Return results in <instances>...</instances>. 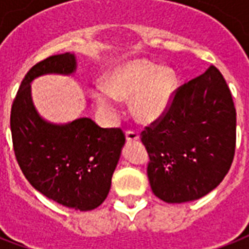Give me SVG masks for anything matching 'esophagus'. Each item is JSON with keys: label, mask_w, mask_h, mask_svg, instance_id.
Here are the masks:
<instances>
[{"label": "esophagus", "mask_w": 249, "mask_h": 249, "mask_svg": "<svg viewBox=\"0 0 249 249\" xmlns=\"http://www.w3.org/2000/svg\"><path fill=\"white\" fill-rule=\"evenodd\" d=\"M139 139V134L134 130H128L126 132V140L127 142H135Z\"/></svg>", "instance_id": "esophagus-1"}]
</instances>
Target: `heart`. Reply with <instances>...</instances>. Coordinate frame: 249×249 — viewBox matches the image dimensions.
Wrapping results in <instances>:
<instances>
[{"label": "heart", "mask_w": 249, "mask_h": 249, "mask_svg": "<svg viewBox=\"0 0 249 249\" xmlns=\"http://www.w3.org/2000/svg\"><path fill=\"white\" fill-rule=\"evenodd\" d=\"M178 88V78L170 67H160L146 59H134L115 66L107 74V86L94 88L98 105L113 110L117 98L132 100V110L142 123L156 122L169 110Z\"/></svg>", "instance_id": "obj_1"}]
</instances>
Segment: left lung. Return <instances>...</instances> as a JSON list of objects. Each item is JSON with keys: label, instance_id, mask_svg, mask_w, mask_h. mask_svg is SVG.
<instances>
[{"label": "left lung", "instance_id": "obj_1", "mask_svg": "<svg viewBox=\"0 0 249 249\" xmlns=\"http://www.w3.org/2000/svg\"><path fill=\"white\" fill-rule=\"evenodd\" d=\"M236 111L217 67L177 89L169 110L142 132L153 194L165 203L203 197L222 182L234 160Z\"/></svg>", "mask_w": 249, "mask_h": 249}]
</instances>
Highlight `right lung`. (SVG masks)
Listing matches in <instances>:
<instances>
[{
	"label": "right lung",
	"mask_w": 249,
	"mask_h": 249,
	"mask_svg": "<svg viewBox=\"0 0 249 249\" xmlns=\"http://www.w3.org/2000/svg\"><path fill=\"white\" fill-rule=\"evenodd\" d=\"M72 53L48 57L23 79L11 107L10 127L17 161L31 186L63 207L92 211L104 203L124 145L121 128H101L90 118L65 124L38 114L31 83L41 75H72Z\"/></svg>",
	"instance_id": "obj_1"
}]
</instances>
